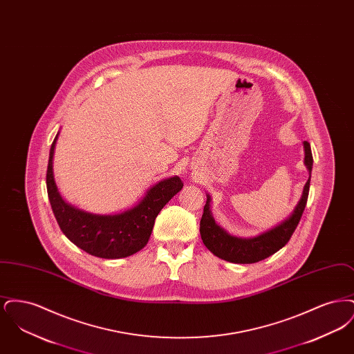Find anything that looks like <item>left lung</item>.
I'll list each match as a JSON object with an SVG mask.
<instances>
[{"label": "left lung", "instance_id": "obj_1", "mask_svg": "<svg viewBox=\"0 0 354 354\" xmlns=\"http://www.w3.org/2000/svg\"><path fill=\"white\" fill-rule=\"evenodd\" d=\"M305 166L309 169V179L304 185L303 196L296 205L293 214L281 224L272 228L268 232L256 236L252 239H241L228 235L223 228L215 223L209 209V195L204 205L202 220H201V236L204 245L220 259L237 264H252L270 257V254L281 250L289 239L293 235L299 221L303 216L305 205L308 202L309 185H310V171L313 166V156L310 145L305 140Z\"/></svg>", "mask_w": 354, "mask_h": 354}]
</instances>
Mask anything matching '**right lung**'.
I'll return each mask as SVG.
<instances>
[{
  "label": "right lung",
  "mask_w": 354,
  "mask_h": 354,
  "mask_svg": "<svg viewBox=\"0 0 354 354\" xmlns=\"http://www.w3.org/2000/svg\"><path fill=\"white\" fill-rule=\"evenodd\" d=\"M58 134L51 143L46 172V187L51 209L71 243L84 252L102 259H120L140 251L151 236L152 227L160 209L182 188L183 182L174 176L151 187L143 201L118 215H93L65 202L54 182L53 155Z\"/></svg>",
  "instance_id": "right-lung-1"
}]
</instances>
